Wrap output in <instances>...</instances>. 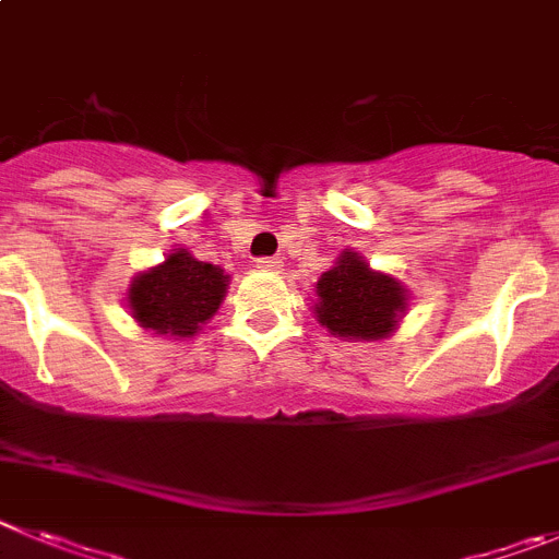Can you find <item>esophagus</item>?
<instances>
[{
    "label": "esophagus",
    "instance_id": "34e87169",
    "mask_svg": "<svg viewBox=\"0 0 559 559\" xmlns=\"http://www.w3.org/2000/svg\"><path fill=\"white\" fill-rule=\"evenodd\" d=\"M258 269L260 271H280V269H283V260H280V258H260Z\"/></svg>",
    "mask_w": 559,
    "mask_h": 559
}]
</instances>
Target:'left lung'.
Returning a JSON list of instances; mask_svg holds the SVG:
<instances>
[{
	"mask_svg": "<svg viewBox=\"0 0 559 559\" xmlns=\"http://www.w3.org/2000/svg\"><path fill=\"white\" fill-rule=\"evenodd\" d=\"M313 313L341 341H385L402 324L409 294L393 274L373 271L360 252L346 249L319 276Z\"/></svg>",
	"mask_w": 559,
	"mask_h": 559,
	"instance_id": "1",
	"label": "left lung"
}]
</instances>
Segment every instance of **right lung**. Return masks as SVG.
Segmentation results:
<instances>
[{
	"label": "right lung",
	"instance_id": "obj_1",
	"mask_svg": "<svg viewBox=\"0 0 559 559\" xmlns=\"http://www.w3.org/2000/svg\"><path fill=\"white\" fill-rule=\"evenodd\" d=\"M229 274L204 263L188 249H171L166 260L132 276L127 310L141 330L168 341H188L222 307Z\"/></svg>",
	"mask_w": 559,
	"mask_h": 559
}]
</instances>
